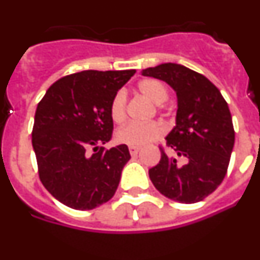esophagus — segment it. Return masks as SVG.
Wrapping results in <instances>:
<instances>
[{"label": "esophagus", "mask_w": 260, "mask_h": 260, "mask_svg": "<svg viewBox=\"0 0 260 260\" xmlns=\"http://www.w3.org/2000/svg\"><path fill=\"white\" fill-rule=\"evenodd\" d=\"M139 150H141L139 147H135V146H130V147H128V151H130V153H132L133 156L137 155V153L139 152Z\"/></svg>", "instance_id": "1"}]
</instances>
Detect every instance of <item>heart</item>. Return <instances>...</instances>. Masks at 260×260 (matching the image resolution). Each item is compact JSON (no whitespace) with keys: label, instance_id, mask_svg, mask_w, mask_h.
Listing matches in <instances>:
<instances>
[{"label":"heart","instance_id":"heart-1","mask_svg":"<svg viewBox=\"0 0 260 260\" xmlns=\"http://www.w3.org/2000/svg\"><path fill=\"white\" fill-rule=\"evenodd\" d=\"M139 92L147 98L153 104H157V108L162 107V103L168 100L169 91L168 87L162 83L161 80L153 79V78H146L138 83ZM126 96L125 89H118L114 93L112 102L109 105V114L112 121L116 123H121L126 117ZM165 132V127L157 121H151L146 123L130 122L119 127L116 132V141L121 144L126 146L141 147L147 144L148 142H152L158 139Z\"/></svg>","mask_w":260,"mask_h":260}]
</instances>
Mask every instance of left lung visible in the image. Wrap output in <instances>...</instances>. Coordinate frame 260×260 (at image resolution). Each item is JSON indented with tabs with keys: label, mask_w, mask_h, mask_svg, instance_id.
<instances>
[{
	"label": "left lung",
	"mask_w": 260,
	"mask_h": 260,
	"mask_svg": "<svg viewBox=\"0 0 260 260\" xmlns=\"http://www.w3.org/2000/svg\"><path fill=\"white\" fill-rule=\"evenodd\" d=\"M167 82L177 93L176 126L165 146L186 160L180 164L160 146L161 158L148 171L153 186L180 203H197L224 180L234 146L232 116L219 88L204 75L178 63L142 70Z\"/></svg>",
	"instance_id": "1"
}]
</instances>
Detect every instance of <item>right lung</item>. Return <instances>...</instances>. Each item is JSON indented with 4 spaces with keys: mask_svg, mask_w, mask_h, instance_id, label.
<instances>
[{
    "mask_svg": "<svg viewBox=\"0 0 260 260\" xmlns=\"http://www.w3.org/2000/svg\"><path fill=\"white\" fill-rule=\"evenodd\" d=\"M135 70H86L66 75L38 104L32 147L39 178L58 202L73 210L107 203L118 187L130 153L126 144L110 150L109 105Z\"/></svg>",
    "mask_w": 260,
    "mask_h": 260,
    "instance_id": "add662e5",
    "label": "right lung"
}]
</instances>
